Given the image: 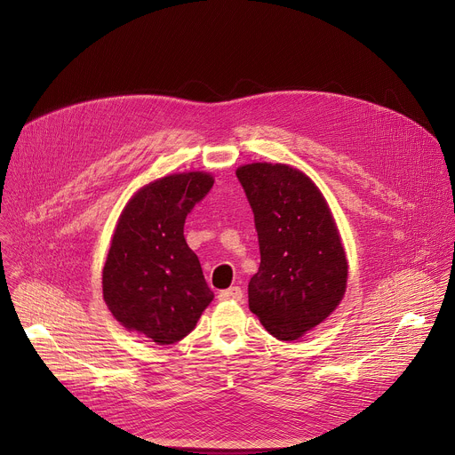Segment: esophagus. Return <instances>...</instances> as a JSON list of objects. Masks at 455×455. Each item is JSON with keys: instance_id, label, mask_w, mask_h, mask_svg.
Masks as SVG:
<instances>
[{"instance_id": "obj_1", "label": "esophagus", "mask_w": 455, "mask_h": 455, "mask_svg": "<svg viewBox=\"0 0 455 455\" xmlns=\"http://www.w3.org/2000/svg\"><path fill=\"white\" fill-rule=\"evenodd\" d=\"M241 298H243V289L239 285H232L220 292V299H235L237 301Z\"/></svg>"}]
</instances>
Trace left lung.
<instances>
[{
	"instance_id": "obj_1",
	"label": "left lung",
	"mask_w": 455,
	"mask_h": 455,
	"mask_svg": "<svg viewBox=\"0 0 455 455\" xmlns=\"http://www.w3.org/2000/svg\"><path fill=\"white\" fill-rule=\"evenodd\" d=\"M255 216L259 271L248 306L280 341L299 339L339 306L348 262L332 211L318 186L287 164L251 163L235 172Z\"/></svg>"
}]
</instances>
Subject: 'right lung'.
I'll use <instances>...</instances> for the list:
<instances>
[{"label":"right lung","instance_id":"add662e5","mask_svg":"<svg viewBox=\"0 0 455 455\" xmlns=\"http://www.w3.org/2000/svg\"><path fill=\"white\" fill-rule=\"evenodd\" d=\"M205 172L175 173L140 188L116 223L103 266V299L126 329L157 345L186 338L212 301L184 223L211 191Z\"/></svg>","mask_w":455,"mask_h":455}]
</instances>
